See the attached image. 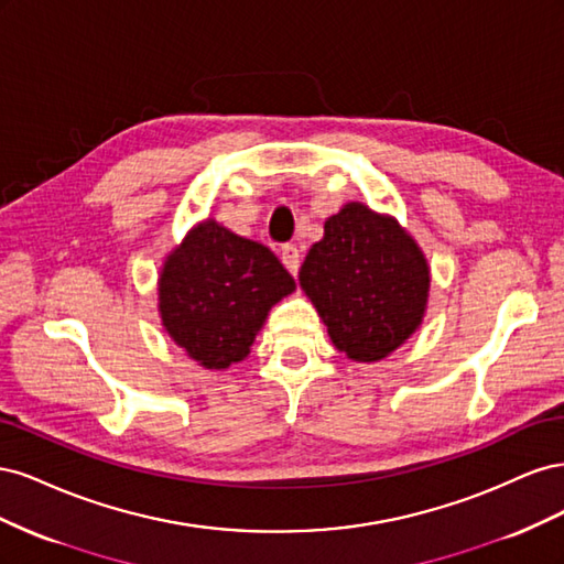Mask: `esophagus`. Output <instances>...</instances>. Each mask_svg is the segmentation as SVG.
I'll return each mask as SVG.
<instances>
[{
    "label": "esophagus",
    "mask_w": 564,
    "mask_h": 564,
    "mask_svg": "<svg viewBox=\"0 0 564 564\" xmlns=\"http://www.w3.org/2000/svg\"><path fill=\"white\" fill-rule=\"evenodd\" d=\"M282 263L296 278L299 268H301V249L296 245H284L282 247Z\"/></svg>",
    "instance_id": "esophagus-1"
}]
</instances>
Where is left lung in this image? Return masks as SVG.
I'll use <instances>...</instances> for the list:
<instances>
[{
	"label": "left lung",
	"instance_id": "obj_1",
	"mask_svg": "<svg viewBox=\"0 0 564 564\" xmlns=\"http://www.w3.org/2000/svg\"><path fill=\"white\" fill-rule=\"evenodd\" d=\"M334 346L355 362L383 360L416 332L429 299V263L395 218L350 202L324 224L301 265Z\"/></svg>",
	"mask_w": 564,
	"mask_h": 564
}]
</instances>
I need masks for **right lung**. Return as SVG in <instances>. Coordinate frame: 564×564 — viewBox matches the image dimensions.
<instances>
[{
    "mask_svg": "<svg viewBox=\"0 0 564 564\" xmlns=\"http://www.w3.org/2000/svg\"><path fill=\"white\" fill-rule=\"evenodd\" d=\"M294 286L268 247L207 220L169 256L160 313L169 336L193 360L226 369L245 360L268 311Z\"/></svg>",
    "mask_w": 564,
    "mask_h": 564,
    "instance_id": "obj_1",
    "label": "right lung"
}]
</instances>
